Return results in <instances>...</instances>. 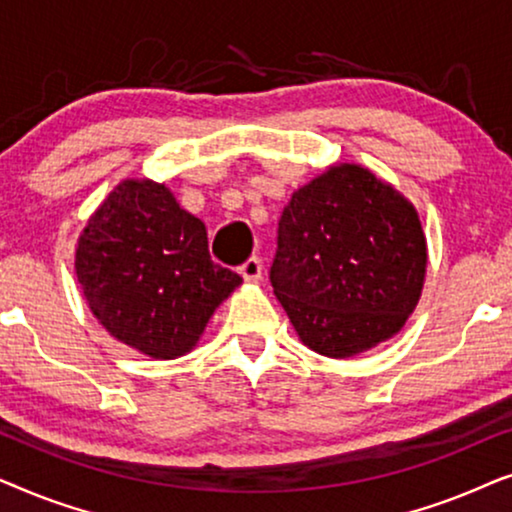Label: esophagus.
<instances>
[{
  "label": "esophagus",
  "instance_id": "1",
  "mask_svg": "<svg viewBox=\"0 0 512 512\" xmlns=\"http://www.w3.org/2000/svg\"><path fill=\"white\" fill-rule=\"evenodd\" d=\"M261 272H263V263L258 256H249L247 261L240 265V275L244 279H249V282H254V279L261 277Z\"/></svg>",
  "mask_w": 512,
  "mask_h": 512
}]
</instances>
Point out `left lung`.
Segmentation results:
<instances>
[{
    "instance_id": "left-lung-1",
    "label": "left lung",
    "mask_w": 512,
    "mask_h": 512,
    "mask_svg": "<svg viewBox=\"0 0 512 512\" xmlns=\"http://www.w3.org/2000/svg\"><path fill=\"white\" fill-rule=\"evenodd\" d=\"M424 272L415 207L373 172L338 165L284 207L270 284L307 347L347 359L401 331Z\"/></svg>"
}]
</instances>
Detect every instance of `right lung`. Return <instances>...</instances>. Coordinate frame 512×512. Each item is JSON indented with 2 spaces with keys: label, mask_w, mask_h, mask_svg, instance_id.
Here are the masks:
<instances>
[{
  "label": "right lung",
  "mask_w": 512,
  "mask_h": 512,
  "mask_svg": "<svg viewBox=\"0 0 512 512\" xmlns=\"http://www.w3.org/2000/svg\"><path fill=\"white\" fill-rule=\"evenodd\" d=\"M76 277L97 321L153 359L186 354L242 282L212 261L205 223L149 179L123 181L93 214Z\"/></svg>",
  "instance_id": "add662e5"
}]
</instances>
